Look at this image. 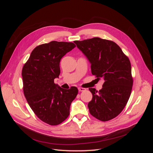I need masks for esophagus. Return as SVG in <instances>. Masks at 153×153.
<instances>
[{"mask_svg":"<svg viewBox=\"0 0 153 153\" xmlns=\"http://www.w3.org/2000/svg\"><path fill=\"white\" fill-rule=\"evenodd\" d=\"M78 91H79V92H82V91H85V89L83 87H78Z\"/></svg>","mask_w":153,"mask_h":153,"instance_id":"obj_1","label":"esophagus"}]
</instances>
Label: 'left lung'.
<instances>
[{"instance_id":"8db88e82","label":"left lung","mask_w":153,"mask_h":153,"mask_svg":"<svg viewBox=\"0 0 153 153\" xmlns=\"http://www.w3.org/2000/svg\"><path fill=\"white\" fill-rule=\"evenodd\" d=\"M74 43L89 59L92 75L104 79L99 91L89 89L92 94L88 103L90 114L101 121L115 118L127 104L132 90L129 59L112 41L93 38Z\"/></svg>"}]
</instances>
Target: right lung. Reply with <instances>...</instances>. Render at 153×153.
<instances>
[{
  "label": "right lung",
  "instance_id": "obj_1",
  "mask_svg": "<svg viewBox=\"0 0 153 153\" xmlns=\"http://www.w3.org/2000/svg\"><path fill=\"white\" fill-rule=\"evenodd\" d=\"M76 47L71 42L53 41L36 47L22 68L23 90L30 107L40 120L51 126L62 123L69 115L76 87L64 89L54 83L59 77L63 56Z\"/></svg>",
  "mask_w": 153,
  "mask_h": 153
}]
</instances>
